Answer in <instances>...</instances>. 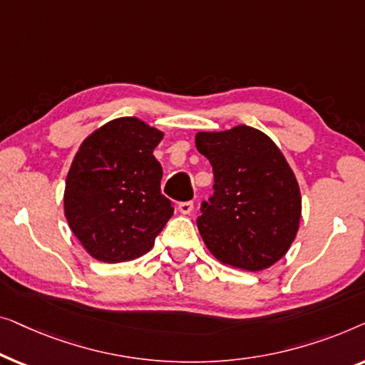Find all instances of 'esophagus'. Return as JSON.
I'll use <instances>...</instances> for the list:
<instances>
[{
	"mask_svg": "<svg viewBox=\"0 0 365 365\" xmlns=\"http://www.w3.org/2000/svg\"><path fill=\"white\" fill-rule=\"evenodd\" d=\"M193 210V202H182L178 203V212L183 215H190Z\"/></svg>",
	"mask_w": 365,
	"mask_h": 365,
	"instance_id": "esophagus-1",
	"label": "esophagus"
}]
</instances>
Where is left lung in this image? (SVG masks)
I'll return each instance as SVG.
<instances>
[{"label": "left lung", "mask_w": 365, "mask_h": 365, "mask_svg": "<svg viewBox=\"0 0 365 365\" xmlns=\"http://www.w3.org/2000/svg\"><path fill=\"white\" fill-rule=\"evenodd\" d=\"M195 143L213 168L215 192L197 218L210 253L238 269L273 266L289 250L301 220L299 185L284 155L250 125L198 132Z\"/></svg>", "instance_id": "obj_1"}]
</instances>
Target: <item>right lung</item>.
I'll return each instance as SVG.
<instances>
[{
  "mask_svg": "<svg viewBox=\"0 0 365 365\" xmlns=\"http://www.w3.org/2000/svg\"><path fill=\"white\" fill-rule=\"evenodd\" d=\"M162 137L137 117H120L82 142L66 180L64 215L92 258L135 259L170 220L173 203L160 192L163 172L153 157Z\"/></svg>",
  "mask_w": 365,
  "mask_h": 365,
  "instance_id": "obj_1",
  "label": "right lung"
}]
</instances>
